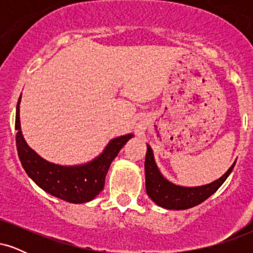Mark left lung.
I'll use <instances>...</instances> for the list:
<instances>
[{
	"mask_svg": "<svg viewBox=\"0 0 253 253\" xmlns=\"http://www.w3.org/2000/svg\"><path fill=\"white\" fill-rule=\"evenodd\" d=\"M234 165H236V162L219 179L210 184L200 185V187H182V185H177L170 182L162 175L156 164L153 151L150 145H147L146 158H145L146 193L157 206L163 207L165 210H188V208L200 205L213 195L232 172Z\"/></svg>",
	"mask_w": 253,
	"mask_h": 253,
	"instance_id": "8db88e82",
	"label": "left lung"
}]
</instances>
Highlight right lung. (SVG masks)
Instances as JSON below:
<instances>
[{
    "label": "right lung",
    "mask_w": 253,
    "mask_h": 253,
    "mask_svg": "<svg viewBox=\"0 0 253 253\" xmlns=\"http://www.w3.org/2000/svg\"><path fill=\"white\" fill-rule=\"evenodd\" d=\"M20 102L21 95L16 106V149L26 173L38 187L64 201L85 203L95 199L103 190L104 179L110 164L124 145L132 138V133L112 139L102 152L88 163L54 164L40 157L26 143L20 125Z\"/></svg>",
    "instance_id": "1"
}]
</instances>
